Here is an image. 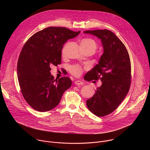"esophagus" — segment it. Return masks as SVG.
<instances>
[{"label": "esophagus", "mask_w": 150, "mask_h": 150, "mask_svg": "<svg viewBox=\"0 0 150 150\" xmlns=\"http://www.w3.org/2000/svg\"><path fill=\"white\" fill-rule=\"evenodd\" d=\"M75 84L76 85H82L83 84V82L80 81V80H77V81H75L74 82Z\"/></svg>", "instance_id": "1"}]
</instances>
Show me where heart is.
<instances>
[{
	"label": "heart",
	"mask_w": 150,
	"mask_h": 150,
	"mask_svg": "<svg viewBox=\"0 0 150 150\" xmlns=\"http://www.w3.org/2000/svg\"><path fill=\"white\" fill-rule=\"evenodd\" d=\"M81 44L93 48L94 50V51L97 49V43L94 40L91 38H86L83 40L81 42ZM69 70L71 73L75 76H78L81 75L83 71L82 68L78 65H74L71 67Z\"/></svg>",
	"instance_id": "1"
}]
</instances>
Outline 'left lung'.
Returning <instances> with one entry per match:
<instances>
[{
  "label": "left lung",
  "instance_id": "8db88e82",
  "mask_svg": "<svg viewBox=\"0 0 150 150\" xmlns=\"http://www.w3.org/2000/svg\"><path fill=\"white\" fill-rule=\"evenodd\" d=\"M83 33L98 37L103 47L98 63L83 78L88 81L100 79L102 82L94 96L87 100V105L94 115L103 117L113 112L129 91L131 78L130 58L123 42L111 31L87 30Z\"/></svg>",
  "mask_w": 150,
  "mask_h": 150
}]
</instances>
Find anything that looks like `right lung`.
<instances>
[{"mask_svg": "<svg viewBox=\"0 0 150 150\" xmlns=\"http://www.w3.org/2000/svg\"><path fill=\"white\" fill-rule=\"evenodd\" d=\"M79 33L65 27H48L32 35L21 50L17 65L19 86L26 101L37 111L54 108L71 87L67 76L54 79L51 67L60 64L63 45Z\"/></svg>", "mask_w": 150, "mask_h": 150, "instance_id": "obj_1", "label": "right lung"}]
</instances>
